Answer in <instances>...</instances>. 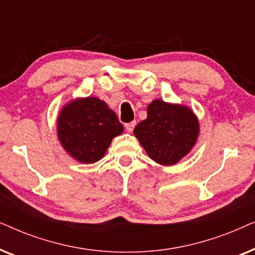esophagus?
Here are the masks:
<instances>
[{"label": "esophagus", "instance_id": "esophagus-1", "mask_svg": "<svg viewBox=\"0 0 255 255\" xmlns=\"http://www.w3.org/2000/svg\"><path fill=\"white\" fill-rule=\"evenodd\" d=\"M135 122L133 121V122H130V123H127L125 124V128H127V131L128 132H132L133 131V128H134V127H135Z\"/></svg>", "mask_w": 255, "mask_h": 255}]
</instances>
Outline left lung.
Masks as SVG:
<instances>
[{
  "instance_id": "left-lung-1",
  "label": "left lung",
  "mask_w": 255,
  "mask_h": 255,
  "mask_svg": "<svg viewBox=\"0 0 255 255\" xmlns=\"http://www.w3.org/2000/svg\"><path fill=\"white\" fill-rule=\"evenodd\" d=\"M198 131L197 118L189 108L155 100L148 104L147 118L133 132L149 158L170 166L189 153Z\"/></svg>"
}]
</instances>
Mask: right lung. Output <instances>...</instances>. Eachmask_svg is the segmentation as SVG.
<instances>
[{
    "label": "right lung",
    "mask_w": 255,
    "mask_h": 255,
    "mask_svg": "<svg viewBox=\"0 0 255 255\" xmlns=\"http://www.w3.org/2000/svg\"><path fill=\"white\" fill-rule=\"evenodd\" d=\"M123 130L116 114L97 97L73 101L65 106L58 118L59 140L82 163L102 159L113 138Z\"/></svg>",
    "instance_id": "add662e5"
}]
</instances>
